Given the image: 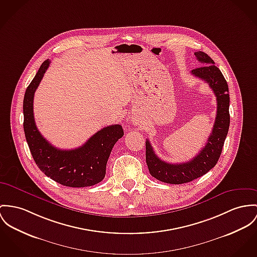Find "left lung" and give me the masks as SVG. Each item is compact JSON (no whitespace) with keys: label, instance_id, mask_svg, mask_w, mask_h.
<instances>
[{"label":"left lung","instance_id":"left-lung-1","mask_svg":"<svg viewBox=\"0 0 257 257\" xmlns=\"http://www.w3.org/2000/svg\"><path fill=\"white\" fill-rule=\"evenodd\" d=\"M195 56L202 66L192 70V74L205 81L213 90L217 100L216 118L205 146L192 160L184 163H168L156 155L150 141L146 142V161L153 177L167 184H184L201 177L212 169L220 158L230 126V96L227 81L215 66L213 59L203 52Z\"/></svg>","mask_w":257,"mask_h":257}]
</instances>
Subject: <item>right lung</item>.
I'll list each match as a JSON object with an SVG mask.
<instances>
[{
	"mask_svg": "<svg viewBox=\"0 0 257 257\" xmlns=\"http://www.w3.org/2000/svg\"><path fill=\"white\" fill-rule=\"evenodd\" d=\"M49 65V59L42 63L23 99V129L29 150L40 170L60 185L72 188L94 186L105 176L111 150L124 135L122 126L104 127L74 150H59L52 146L37 129L33 113L34 94Z\"/></svg>",
	"mask_w": 257,
	"mask_h": 257,
	"instance_id": "1",
	"label": "right lung"
}]
</instances>
